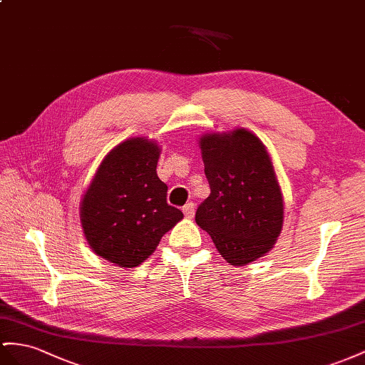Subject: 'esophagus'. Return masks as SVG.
Returning a JSON list of instances; mask_svg holds the SVG:
<instances>
[{"label": "esophagus", "mask_w": 365, "mask_h": 365, "mask_svg": "<svg viewBox=\"0 0 365 365\" xmlns=\"http://www.w3.org/2000/svg\"><path fill=\"white\" fill-rule=\"evenodd\" d=\"M194 211H195V205L192 202H188L183 207V214L186 217H192L194 216Z\"/></svg>", "instance_id": "1"}]
</instances>
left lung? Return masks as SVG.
Wrapping results in <instances>:
<instances>
[{"label": "left lung", "instance_id": "8db88e82", "mask_svg": "<svg viewBox=\"0 0 365 365\" xmlns=\"http://www.w3.org/2000/svg\"><path fill=\"white\" fill-rule=\"evenodd\" d=\"M200 149L211 194L195 222L230 265H247L272 250L282 230L284 199L272 157L244 128L203 135Z\"/></svg>", "mask_w": 365, "mask_h": 365}]
</instances>
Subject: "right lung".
<instances>
[{
	"label": "right lung",
	"mask_w": 365,
	"mask_h": 365,
	"mask_svg": "<svg viewBox=\"0 0 365 365\" xmlns=\"http://www.w3.org/2000/svg\"><path fill=\"white\" fill-rule=\"evenodd\" d=\"M158 155L153 140H126L103 158L83 195L80 219L88 244L118 267L142 264L183 217L166 202L168 186L155 171Z\"/></svg>",
	"instance_id": "obj_1"
}]
</instances>
